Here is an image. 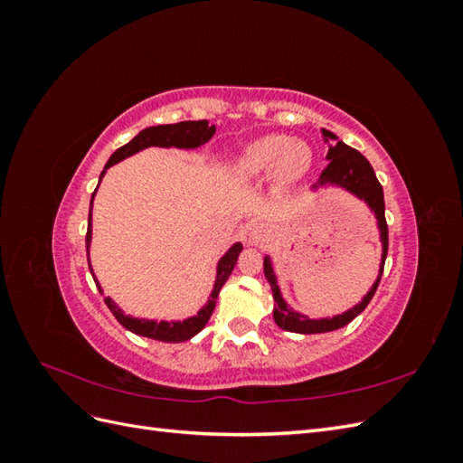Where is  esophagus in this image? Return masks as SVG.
Instances as JSON below:
<instances>
[{
	"label": "esophagus",
	"mask_w": 463,
	"mask_h": 463,
	"mask_svg": "<svg viewBox=\"0 0 463 463\" xmlns=\"http://www.w3.org/2000/svg\"><path fill=\"white\" fill-rule=\"evenodd\" d=\"M269 237H270V232H269V228L266 226H255L253 230L249 232V235H247V243L250 245V247H262L266 241H269Z\"/></svg>",
	"instance_id": "34e87169"
}]
</instances>
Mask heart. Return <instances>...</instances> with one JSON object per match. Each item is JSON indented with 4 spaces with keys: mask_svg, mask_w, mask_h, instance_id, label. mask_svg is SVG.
I'll list each match as a JSON object with an SVG mask.
<instances>
[{
    "mask_svg": "<svg viewBox=\"0 0 463 463\" xmlns=\"http://www.w3.org/2000/svg\"><path fill=\"white\" fill-rule=\"evenodd\" d=\"M313 164L309 145L286 135H264L245 145L230 164V174L243 185L270 175L276 189H288L307 175Z\"/></svg>",
    "mask_w": 463,
    "mask_h": 463,
    "instance_id": "obj_1",
    "label": "heart"
}]
</instances>
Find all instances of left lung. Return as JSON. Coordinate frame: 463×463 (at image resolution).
Listing matches in <instances>:
<instances>
[{
  "mask_svg": "<svg viewBox=\"0 0 463 463\" xmlns=\"http://www.w3.org/2000/svg\"><path fill=\"white\" fill-rule=\"evenodd\" d=\"M320 133H322V138H325V143L334 141L335 145H328L326 160L330 164L325 167V172L320 174L313 189L335 185V187L345 189L347 193L355 194L357 199L365 203L376 218V228H378V233H381V243H383V257H381V266H378V276L374 279V284L367 291V296H363V299L355 307H352V309H347L342 315H334L332 318L330 317L309 318L303 313L293 311L288 305V301L282 296V291H279L278 278L272 269V260L269 255H266L264 257V276H266V279H269V284L272 288L276 325L282 330L298 332V334H320V332L338 330V328L349 325V322H352L359 313L365 311V307L369 305V301L373 299L374 291L378 288V282H381V276L384 270V260H386V253H388V226H386V218H384V193H383V185L378 184V179L374 175L373 165L369 164V160L365 156H363L361 152H357L352 146H347L344 141H338V137H335L334 133H330L326 129H320Z\"/></svg>",
  "mask_w": 463,
  "mask_h": 463,
  "instance_id": "8db88e82",
  "label": "left lung"
}]
</instances>
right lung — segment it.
<instances>
[{
    "mask_svg": "<svg viewBox=\"0 0 463 463\" xmlns=\"http://www.w3.org/2000/svg\"><path fill=\"white\" fill-rule=\"evenodd\" d=\"M216 133L214 125H208L206 119H199V121H179V123H172V125H154V128H146L137 137H133L128 145H123L121 148H118L114 154H111L108 164L104 165V170L100 174V181L104 177V174L108 172V167H111L114 164L133 156V154L141 152L148 146H160V148H184V150H193V148H199L203 145H206L213 135ZM100 181H98V185H100ZM96 185V189H98ZM96 189L92 193V201H94V194ZM92 201H90V208H89V228H87V255L89 249H90V241H92ZM243 250V245L237 241L233 243L228 250L226 255H223L218 260L216 266V279H214V288L210 291L208 301L204 307H201L197 315H193L189 318L184 320H154V318H137L131 315H125L118 303L104 296V289L100 288V282H98L94 272H92V266H90V257H89V269L90 274L94 278V282L100 289V293L104 296V301L108 305V309L114 313V317L119 320V325L123 328H128L133 334L138 335H145V338L150 340H158V342H167V344H179V342H187L191 340L193 335H197L213 315L214 307H216V299H218V293L222 289V286L226 284V279L230 278L233 266L237 262V257Z\"/></svg>",
    "mask_w": 463,
    "mask_h": 463,
    "instance_id": "1",
    "label": "right lung"
}]
</instances>
